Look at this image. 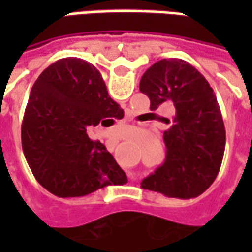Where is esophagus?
<instances>
[{"label":"esophagus","instance_id":"1","mask_svg":"<svg viewBox=\"0 0 252 252\" xmlns=\"http://www.w3.org/2000/svg\"><path fill=\"white\" fill-rule=\"evenodd\" d=\"M119 139H121V137H119Z\"/></svg>","mask_w":252,"mask_h":252}]
</instances>
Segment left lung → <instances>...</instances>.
Here are the masks:
<instances>
[{
  "instance_id": "obj_1",
  "label": "left lung",
  "mask_w": 252,
  "mask_h": 252,
  "mask_svg": "<svg viewBox=\"0 0 252 252\" xmlns=\"http://www.w3.org/2000/svg\"><path fill=\"white\" fill-rule=\"evenodd\" d=\"M150 109L173 102L175 115L166 119L164 163L142 181L143 189L167 197L193 198L216 180L225 148V128L216 94L205 77L182 59L154 63L140 79Z\"/></svg>"
}]
</instances>
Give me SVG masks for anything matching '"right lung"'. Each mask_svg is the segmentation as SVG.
Instances as JSON below:
<instances>
[{"instance_id": "add662e5", "label": "right lung", "mask_w": 252, "mask_h": 252, "mask_svg": "<svg viewBox=\"0 0 252 252\" xmlns=\"http://www.w3.org/2000/svg\"><path fill=\"white\" fill-rule=\"evenodd\" d=\"M124 110L110 98L101 72L79 58H64L36 79L25 108L21 143L37 182L58 197H81L126 175L90 126H109Z\"/></svg>"}]
</instances>
